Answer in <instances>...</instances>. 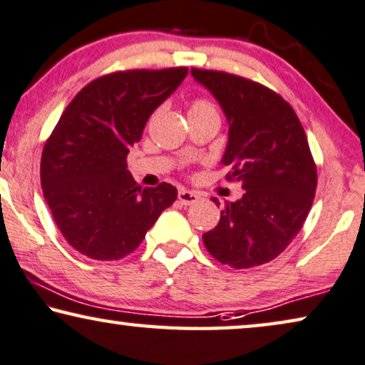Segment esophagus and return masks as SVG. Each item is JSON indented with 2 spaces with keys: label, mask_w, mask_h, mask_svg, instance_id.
I'll list each match as a JSON object with an SVG mask.
<instances>
[{
  "label": "esophagus",
  "mask_w": 365,
  "mask_h": 365,
  "mask_svg": "<svg viewBox=\"0 0 365 365\" xmlns=\"http://www.w3.org/2000/svg\"><path fill=\"white\" fill-rule=\"evenodd\" d=\"M198 200H200L198 195L190 192V190H180V192H178V202L182 205H193L197 203Z\"/></svg>",
  "instance_id": "34e87169"
}]
</instances>
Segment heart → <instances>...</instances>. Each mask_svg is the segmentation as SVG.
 Returning <instances> with one entry per match:
<instances>
[{"mask_svg":"<svg viewBox=\"0 0 365 365\" xmlns=\"http://www.w3.org/2000/svg\"><path fill=\"white\" fill-rule=\"evenodd\" d=\"M202 114H218V112L213 102L198 97V99L192 101V104H190V115H202Z\"/></svg>","mask_w":365,"mask_h":365,"instance_id":"obj_1","label":"heart"}]
</instances>
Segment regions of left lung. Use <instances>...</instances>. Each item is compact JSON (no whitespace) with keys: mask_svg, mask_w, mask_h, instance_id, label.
Instances as JSON below:
<instances>
[{"mask_svg":"<svg viewBox=\"0 0 365 365\" xmlns=\"http://www.w3.org/2000/svg\"><path fill=\"white\" fill-rule=\"evenodd\" d=\"M192 74L227 114L225 178L245 190L238 202H225L203 243L235 269L264 264L294 240L312 207L317 170L306 132L294 109L269 87L225 71L193 68Z\"/></svg>","mask_w":365,"mask_h":365,"instance_id":"8db88e82","label":"left lung"}]
</instances>
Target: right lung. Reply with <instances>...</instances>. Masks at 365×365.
I'll use <instances>...</instances> for the list:
<instances>
[{
	"instance_id": "obj_1",
	"label": "right lung",
	"mask_w": 365,
	"mask_h": 365,
	"mask_svg": "<svg viewBox=\"0 0 365 365\" xmlns=\"http://www.w3.org/2000/svg\"><path fill=\"white\" fill-rule=\"evenodd\" d=\"M188 68L127 69L91 81L44 143L41 187L64 240L92 259H120L138 248L177 200L170 183L142 188L127 170L148 117Z\"/></svg>"
}]
</instances>
